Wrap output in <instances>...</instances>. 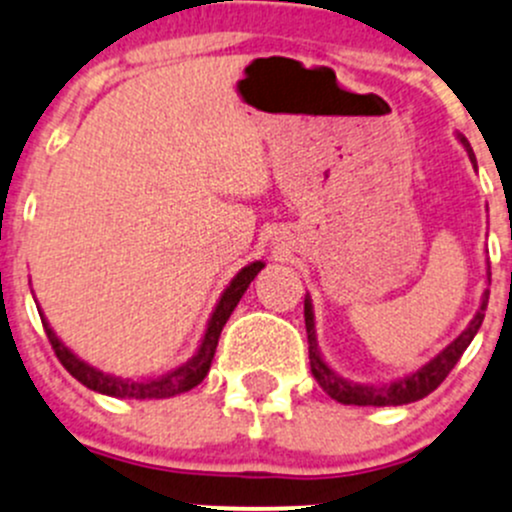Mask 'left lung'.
Returning a JSON list of instances; mask_svg holds the SVG:
<instances>
[{
  "label": "left lung",
  "mask_w": 512,
  "mask_h": 512,
  "mask_svg": "<svg viewBox=\"0 0 512 512\" xmlns=\"http://www.w3.org/2000/svg\"><path fill=\"white\" fill-rule=\"evenodd\" d=\"M456 138L463 143L471 163L476 165V156H473L471 143H468L461 133H458ZM485 280H488L490 285V262L488 267H485ZM488 297H490V289H485L483 297H480V307L476 317L468 322V327L463 329V332L458 334L446 349H441V352L433 356L431 361H426L421 369L411 371V374L401 376V379L389 381V384H359V381L344 379L342 374H337V371L324 361V356L319 352V344H317V329H314L312 299H309L307 294V297H304V324H307L309 366H312V376L334 401L347 406H401V404H411V401L423 399V396H428L433 389L441 386V381L451 374V369L458 364V359H461L463 352H466L468 344L473 342L480 324H483Z\"/></svg>",
  "instance_id": "obj_1"
}]
</instances>
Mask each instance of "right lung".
Instances as JSON below:
<instances>
[{"instance_id": "add662e5", "label": "right lung", "mask_w": 512, "mask_h": 512, "mask_svg": "<svg viewBox=\"0 0 512 512\" xmlns=\"http://www.w3.org/2000/svg\"><path fill=\"white\" fill-rule=\"evenodd\" d=\"M262 267H265V262H260V260L250 262V265L242 267V270L232 277L230 285L225 287L223 294H220L213 314H210L208 327H205L203 339H200L198 352L190 356L185 364L175 366L173 371H168V374L151 376V379H138V381L121 379V376L106 374V371L86 364L84 359H79V356L71 352V349L66 347L59 337H56V332L49 327V322H46V317L41 309H39V317H41V324H44L46 337H49L51 347H54V352H56V356H59L61 364H64V369L69 371L76 381H81L86 389L98 391V394L113 396V399H170V396L195 389V386H198L200 381L208 376L210 364H213L215 349H218L220 332H223V327H225L227 319H230L232 309L237 307V302H240L242 294L247 292V287H250V282L255 280L257 272H260Z\"/></svg>"}]
</instances>
